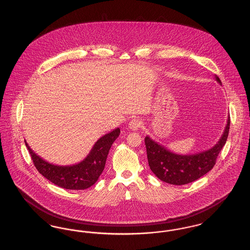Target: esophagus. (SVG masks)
Listing matches in <instances>:
<instances>
[{
  "label": "esophagus",
  "instance_id": "esophagus-1",
  "mask_svg": "<svg viewBox=\"0 0 250 250\" xmlns=\"http://www.w3.org/2000/svg\"><path fill=\"white\" fill-rule=\"evenodd\" d=\"M128 126L131 130L137 131L142 126V121L138 118H134L131 120L128 124Z\"/></svg>",
  "mask_w": 250,
  "mask_h": 250
}]
</instances>
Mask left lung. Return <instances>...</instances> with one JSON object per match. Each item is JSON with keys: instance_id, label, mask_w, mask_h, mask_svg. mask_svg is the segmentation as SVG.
<instances>
[{"instance_id": "left-lung-1", "label": "left lung", "mask_w": 250, "mask_h": 250, "mask_svg": "<svg viewBox=\"0 0 250 250\" xmlns=\"http://www.w3.org/2000/svg\"><path fill=\"white\" fill-rule=\"evenodd\" d=\"M219 84L221 81L215 76ZM230 120L228 117L224 132L211 149L193 155H178L170 152L149 136L145 137L148 163L157 178L170 185H187L201 178L214 167L216 157L225 145L229 130Z\"/></svg>"}]
</instances>
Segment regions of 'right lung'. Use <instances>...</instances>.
Returning a JSON list of instances; mask_svg holds the SVG:
<instances>
[{"label":"right lung","instance_id":"1","mask_svg":"<svg viewBox=\"0 0 250 250\" xmlns=\"http://www.w3.org/2000/svg\"><path fill=\"white\" fill-rule=\"evenodd\" d=\"M119 135V127L104 135L95 143L90 153L83 161L66 166L48 163L36 155L26 141L25 144L32 156L36 169L45 178L65 189L83 190L95 185L99 178L104 170L109 149Z\"/></svg>","mask_w":250,"mask_h":250}]
</instances>
